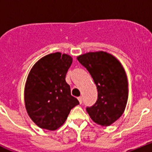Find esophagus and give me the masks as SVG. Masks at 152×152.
Here are the masks:
<instances>
[{
  "label": "esophagus",
  "instance_id": "obj_1",
  "mask_svg": "<svg viewBox=\"0 0 152 152\" xmlns=\"http://www.w3.org/2000/svg\"><path fill=\"white\" fill-rule=\"evenodd\" d=\"M77 99H78V101L79 103H80V104H81V103H82V97H81V96H79V97H77Z\"/></svg>",
  "mask_w": 152,
  "mask_h": 152
}]
</instances>
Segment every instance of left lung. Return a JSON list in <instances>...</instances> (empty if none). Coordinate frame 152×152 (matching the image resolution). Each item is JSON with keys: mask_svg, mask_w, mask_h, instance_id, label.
I'll list each match as a JSON object with an SVG mask.
<instances>
[{"mask_svg": "<svg viewBox=\"0 0 152 152\" xmlns=\"http://www.w3.org/2000/svg\"><path fill=\"white\" fill-rule=\"evenodd\" d=\"M77 59L91 74L97 89V100L87 107L96 124L109 126L123 114L128 101L127 75L120 61L107 52H90Z\"/></svg>", "mask_w": 152, "mask_h": 152, "instance_id": "left-lung-1", "label": "left lung"}]
</instances>
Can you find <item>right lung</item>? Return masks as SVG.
Listing matches in <instances>:
<instances>
[{
	"label": "right lung",
	"mask_w": 152,
	"mask_h": 152,
	"mask_svg": "<svg viewBox=\"0 0 152 152\" xmlns=\"http://www.w3.org/2000/svg\"><path fill=\"white\" fill-rule=\"evenodd\" d=\"M72 56L55 52L41 58L31 68L24 89L26 112L39 128L54 131L79 104L65 80Z\"/></svg>",
	"instance_id": "right-lung-1"
}]
</instances>
